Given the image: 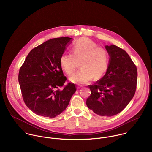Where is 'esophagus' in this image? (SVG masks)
I'll return each mask as SVG.
<instances>
[{
	"mask_svg": "<svg viewBox=\"0 0 152 152\" xmlns=\"http://www.w3.org/2000/svg\"><path fill=\"white\" fill-rule=\"evenodd\" d=\"M82 87V86H80V85H78V86H77V89H80Z\"/></svg>",
	"mask_w": 152,
	"mask_h": 152,
	"instance_id": "1",
	"label": "esophagus"
}]
</instances>
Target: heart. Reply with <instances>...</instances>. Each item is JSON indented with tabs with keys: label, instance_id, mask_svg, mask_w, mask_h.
Listing matches in <instances>:
<instances>
[{
	"label": "heart",
	"instance_id": "heart-1",
	"mask_svg": "<svg viewBox=\"0 0 152 152\" xmlns=\"http://www.w3.org/2000/svg\"><path fill=\"white\" fill-rule=\"evenodd\" d=\"M72 53H64L60 58L62 70L68 76L73 75L80 64L81 69L72 78L77 84L87 83L94 77L100 79L103 77L109 66V53L107 50L98 46L91 39L83 37L77 39L72 46Z\"/></svg>",
	"mask_w": 152,
	"mask_h": 152
}]
</instances>
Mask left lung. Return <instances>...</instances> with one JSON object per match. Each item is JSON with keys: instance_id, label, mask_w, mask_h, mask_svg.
<instances>
[{"instance_id": "8db88e82", "label": "left lung", "mask_w": 152, "mask_h": 152, "mask_svg": "<svg viewBox=\"0 0 152 152\" xmlns=\"http://www.w3.org/2000/svg\"><path fill=\"white\" fill-rule=\"evenodd\" d=\"M110 56L104 76L89 85L91 95L86 105L95 114L111 117L122 111L134 97L137 69L127 52L115 45L106 46Z\"/></svg>"}]
</instances>
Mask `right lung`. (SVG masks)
Listing matches in <instances>:
<instances>
[{"label":"right lung","instance_id":"obj_1","mask_svg":"<svg viewBox=\"0 0 152 152\" xmlns=\"http://www.w3.org/2000/svg\"><path fill=\"white\" fill-rule=\"evenodd\" d=\"M72 38H52L33 49L18 73V82L26 105L38 115L54 118L69 104L76 86L64 76L60 58Z\"/></svg>","mask_w":152,"mask_h":152}]
</instances>
